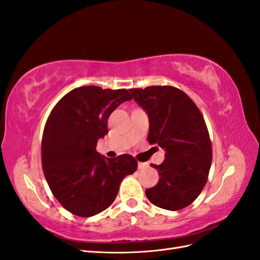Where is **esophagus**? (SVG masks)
<instances>
[{
	"label": "esophagus",
	"instance_id": "obj_1",
	"mask_svg": "<svg viewBox=\"0 0 260 260\" xmlns=\"http://www.w3.org/2000/svg\"><path fill=\"white\" fill-rule=\"evenodd\" d=\"M147 162H141V161H139L138 162V168L139 169H144V168H146L147 167Z\"/></svg>",
	"mask_w": 260,
	"mask_h": 260
}]
</instances>
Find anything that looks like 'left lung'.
I'll return each mask as SVG.
<instances>
[{
  "instance_id": "8db88e82",
  "label": "left lung",
  "mask_w": 260,
  "mask_h": 260,
  "mask_svg": "<svg viewBox=\"0 0 260 260\" xmlns=\"http://www.w3.org/2000/svg\"><path fill=\"white\" fill-rule=\"evenodd\" d=\"M130 92L148 116L149 144L166 152L160 165H151L160 178L146 188V198L157 207L182 209L198 199L208 179L212 151L204 117L175 86L152 85Z\"/></svg>"
}]
</instances>
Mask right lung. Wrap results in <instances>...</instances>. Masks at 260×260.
<instances>
[{
  "label": "right lung",
  "mask_w": 260,
  "mask_h": 260,
  "mask_svg": "<svg viewBox=\"0 0 260 260\" xmlns=\"http://www.w3.org/2000/svg\"><path fill=\"white\" fill-rule=\"evenodd\" d=\"M130 100L125 89L80 86L61 98L46 120L41 144L46 182L61 206L76 216L92 217L108 208L122 179L138 168L129 154L106 158L96 152L99 139L108 133L109 116Z\"/></svg>",
  "instance_id": "right-lung-1"
}]
</instances>
